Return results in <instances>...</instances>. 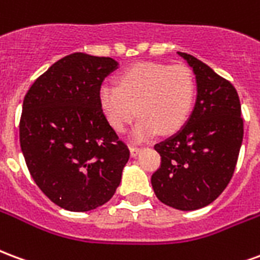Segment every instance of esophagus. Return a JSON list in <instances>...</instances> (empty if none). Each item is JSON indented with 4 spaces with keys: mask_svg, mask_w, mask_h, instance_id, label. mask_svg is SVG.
Listing matches in <instances>:
<instances>
[{
    "mask_svg": "<svg viewBox=\"0 0 260 260\" xmlns=\"http://www.w3.org/2000/svg\"><path fill=\"white\" fill-rule=\"evenodd\" d=\"M141 150H142L141 147H138V146H131V147H129L131 156H132V157H135V156H138V154H139V152H141Z\"/></svg>",
    "mask_w": 260,
    "mask_h": 260,
    "instance_id": "1",
    "label": "esophagus"
}]
</instances>
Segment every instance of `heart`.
I'll use <instances>...</instances> for the list:
<instances>
[{
    "instance_id": "obj_1",
    "label": "heart",
    "mask_w": 260,
    "mask_h": 260,
    "mask_svg": "<svg viewBox=\"0 0 260 260\" xmlns=\"http://www.w3.org/2000/svg\"><path fill=\"white\" fill-rule=\"evenodd\" d=\"M195 97L196 83L191 69L185 65L146 61L121 71L117 86L103 85L99 104L117 132H125L136 114L141 115L134 136L142 141L158 131L170 135L184 128L191 117Z\"/></svg>"
}]
</instances>
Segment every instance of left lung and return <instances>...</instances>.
Returning <instances> with one entry per match:
<instances>
[{"label": "left lung", "instance_id": "1", "mask_svg": "<svg viewBox=\"0 0 260 260\" xmlns=\"http://www.w3.org/2000/svg\"><path fill=\"white\" fill-rule=\"evenodd\" d=\"M196 78L198 96L188 122L154 145L161 164L152 175L153 191L167 206L196 210L210 205L234 174L244 121L235 87L193 55L180 53Z\"/></svg>", "mask_w": 260, "mask_h": 260}]
</instances>
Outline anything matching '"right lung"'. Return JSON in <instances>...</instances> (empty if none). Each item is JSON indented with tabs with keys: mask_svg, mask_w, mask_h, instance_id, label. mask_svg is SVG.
Segmentation results:
<instances>
[{
	"mask_svg": "<svg viewBox=\"0 0 260 260\" xmlns=\"http://www.w3.org/2000/svg\"><path fill=\"white\" fill-rule=\"evenodd\" d=\"M110 57L74 53L40 75L23 99L20 149L31 178L48 199L89 212L117 191L129 150L99 104Z\"/></svg>",
	"mask_w": 260,
	"mask_h": 260,
	"instance_id": "1",
	"label": "right lung"
}]
</instances>
